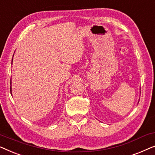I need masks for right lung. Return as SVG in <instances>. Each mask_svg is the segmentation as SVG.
Instances as JSON below:
<instances>
[{
    "label": "right lung",
    "mask_w": 155,
    "mask_h": 155,
    "mask_svg": "<svg viewBox=\"0 0 155 155\" xmlns=\"http://www.w3.org/2000/svg\"><path fill=\"white\" fill-rule=\"evenodd\" d=\"M10 93H11V87H10Z\"/></svg>",
    "instance_id": "right-lung-1"
}]
</instances>
